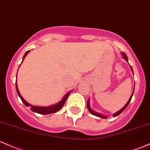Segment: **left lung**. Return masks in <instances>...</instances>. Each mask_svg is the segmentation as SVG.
Instances as JSON below:
<instances>
[{
  "label": "left lung",
  "mask_w": 150,
  "mask_h": 150,
  "mask_svg": "<svg viewBox=\"0 0 150 150\" xmlns=\"http://www.w3.org/2000/svg\"><path fill=\"white\" fill-rule=\"evenodd\" d=\"M121 54H122L123 57H124V59H126V61H127V62H128V58H127V54H126L125 53H124V52H122V53H121ZM130 67H131V70H132V72H133V70H132V66L130 65ZM134 90H133V93H132V96H131V97L129 98V100H128V102H127V103H126V105H124V106L123 107V108H121V110H119V111H117V112H116V113H113V116H114V117H116V116H119V115L121 113H122L123 111H124V110H125V108H127V106H128V105H129V103H130L131 100H132V96H133V94H134ZM87 106H88V111H89L90 112H91V113H92L93 115H94V116H98V117L102 118V119H107V116H104V115H103V114H100V113H97V112H96V111H93V110L91 109V107H90V100H89V99H88V102H87Z\"/></svg>",
  "instance_id": "1"
}]
</instances>
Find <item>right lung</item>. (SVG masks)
<instances>
[{"label":"right lung","mask_w":150,"mask_h":150,"mask_svg":"<svg viewBox=\"0 0 150 150\" xmlns=\"http://www.w3.org/2000/svg\"><path fill=\"white\" fill-rule=\"evenodd\" d=\"M29 52H30V50H29V51H27L26 53H25V54L23 55V60L24 59V58L26 57V56L27 55V54ZM23 60H22V62H23ZM16 88L17 93H18V96H19L20 98H21L22 102H23V103L25 104V105H26V106H30V108H31V110L32 111H34V112L39 113V114H44V115L50 114V113H55V112H57V111H59V110H60L61 108H62L63 105H64V103H65L66 100H67V97H68L69 95H70V92H71V91H70V92L67 93L66 94V95L64 96V97H63L62 100H60V101H59L58 103L55 104V105H50V106L42 107V106H36V105H31V104L27 103V102H26V100H25L23 98V97H22V96H21V94H20V93H19V91H18V86H17V81H16Z\"/></svg>","instance_id":"1"}]
</instances>
